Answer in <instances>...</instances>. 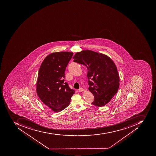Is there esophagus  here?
<instances>
[{"label":"esophagus","instance_id":"34e87169","mask_svg":"<svg viewBox=\"0 0 156 156\" xmlns=\"http://www.w3.org/2000/svg\"><path fill=\"white\" fill-rule=\"evenodd\" d=\"M78 91L80 92H83V91H84V89L82 88H80L79 89Z\"/></svg>","mask_w":156,"mask_h":156}]
</instances>
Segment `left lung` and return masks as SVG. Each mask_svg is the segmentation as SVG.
<instances>
[{"label":"left lung","mask_w":156,"mask_h":156,"mask_svg":"<svg viewBox=\"0 0 156 156\" xmlns=\"http://www.w3.org/2000/svg\"><path fill=\"white\" fill-rule=\"evenodd\" d=\"M73 58V62L87 69L88 89L94 97L92 105L98 107L106 105L119 87V76L114 61L105 54L88 50L76 52Z\"/></svg>","instance_id":"1"}]
</instances>
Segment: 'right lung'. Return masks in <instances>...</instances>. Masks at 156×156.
<instances>
[{"label": "right lung", "mask_w": 156, "mask_h": 156, "mask_svg": "<svg viewBox=\"0 0 156 156\" xmlns=\"http://www.w3.org/2000/svg\"><path fill=\"white\" fill-rule=\"evenodd\" d=\"M73 52H53L44 59L39 69L36 92L48 108L59 112L70 104L74 90L64 82L65 69Z\"/></svg>", "instance_id": "add662e5"}]
</instances>
